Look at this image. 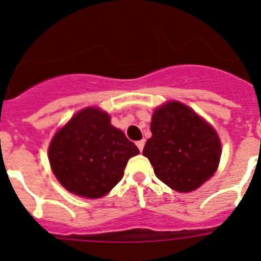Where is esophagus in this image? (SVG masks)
I'll return each instance as SVG.
<instances>
[{"instance_id": "1", "label": "esophagus", "mask_w": 261, "mask_h": 261, "mask_svg": "<svg viewBox=\"0 0 261 261\" xmlns=\"http://www.w3.org/2000/svg\"><path fill=\"white\" fill-rule=\"evenodd\" d=\"M136 145H137V147L140 149V151H142V149H144L145 146V140H140V141L136 142Z\"/></svg>"}]
</instances>
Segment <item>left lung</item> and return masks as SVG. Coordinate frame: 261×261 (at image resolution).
I'll return each mask as SVG.
<instances>
[{
	"label": "left lung",
	"mask_w": 261,
	"mask_h": 261,
	"mask_svg": "<svg viewBox=\"0 0 261 261\" xmlns=\"http://www.w3.org/2000/svg\"><path fill=\"white\" fill-rule=\"evenodd\" d=\"M144 154L159 180L179 192L199 188L216 172L221 142L216 130L190 107L170 102L154 111Z\"/></svg>",
	"instance_id": "1"
}]
</instances>
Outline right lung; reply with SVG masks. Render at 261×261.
Listing matches in <instances>:
<instances>
[{
	"mask_svg": "<svg viewBox=\"0 0 261 261\" xmlns=\"http://www.w3.org/2000/svg\"><path fill=\"white\" fill-rule=\"evenodd\" d=\"M140 153L110 116L98 108H85L55 135L49 163L60 183L78 196L107 195L124 175L128 159Z\"/></svg>",
	"mask_w": 261,
	"mask_h": 261,
	"instance_id": "1",
	"label": "right lung"
}]
</instances>
